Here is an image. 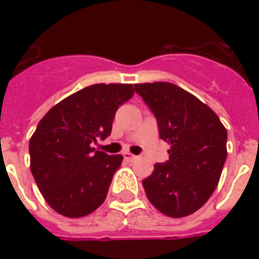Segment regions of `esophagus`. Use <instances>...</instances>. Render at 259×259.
Listing matches in <instances>:
<instances>
[{
    "label": "esophagus",
    "instance_id": "1",
    "mask_svg": "<svg viewBox=\"0 0 259 259\" xmlns=\"http://www.w3.org/2000/svg\"><path fill=\"white\" fill-rule=\"evenodd\" d=\"M123 158L126 159V161H129V162H133V161H136V159H137V157H136V155H133V154H130V152H124Z\"/></svg>",
    "mask_w": 259,
    "mask_h": 259
}]
</instances>
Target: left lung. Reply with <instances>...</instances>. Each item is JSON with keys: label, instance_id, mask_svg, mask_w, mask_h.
<instances>
[{"label": "left lung", "instance_id": "1", "mask_svg": "<svg viewBox=\"0 0 259 259\" xmlns=\"http://www.w3.org/2000/svg\"><path fill=\"white\" fill-rule=\"evenodd\" d=\"M135 90L157 118L159 137L170 144L169 161L155 163L143 180L147 198L166 217L191 215L219 183L228 132L211 108L179 85L140 83Z\"/></svg>", "mask_w": 259, "mask_h": 259}]
</instances>
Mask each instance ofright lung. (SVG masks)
<instances>
[{"label":"right lung","instance_id":"right-lung-1","mask_svg":"<svg viewBox=\"0 0 259 259\" xmlns=\"http://www.w3.org/2000/svg\"><path fill=\"white\" fill-rule=\"evenodd\" d=\"M135 94L133 84L100 83L54 105L29 141L30 169L48 205L81 218L105 201L122 155L96 151L91 144L111 135L115 112Z\"/></svg>","mask_w":259,"mask_h":259}]
</instances>
